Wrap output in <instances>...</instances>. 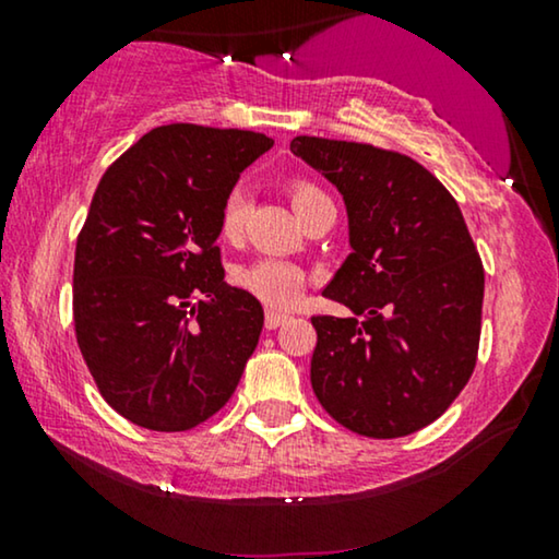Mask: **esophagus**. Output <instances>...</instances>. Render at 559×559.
<instances>
[{"label": "esophagus", "instance_id": "esophagus-1", "mask_svg": "<svg viewBox=\"0 0 559 559\" xmlns=\"http://www.w3.org/2000/svg\"><path fill=\"white\" fill-rule=\"evenodd\" d=\"M287 318H289L287 312H280V310H272L270 308V310H266V316H264V325L270 328V331H274V328H280Z\"/></svg>", "mask_w": 559, "mask_h": 559}]
</instances>
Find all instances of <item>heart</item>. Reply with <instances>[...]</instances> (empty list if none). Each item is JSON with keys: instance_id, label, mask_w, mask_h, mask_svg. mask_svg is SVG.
Returning a JSON list of instances; mask_svg holds the SVG:
<instances>
[{"instance_id": "1", "label": "heart", "mask_w": 559, "mask_h": 559, "mask_svg": "<svg viewBox=\"0 0 559 559\" xmlns=\"http://www.w3.org/2000/svg\"><path fill=\"white\" fill-rule=\"evenodd\" d=\"M318 188L308 186V182H295L289 186V198H293L295 213L302 211L305 205L320 198ZM251 205V193L247 186H234L224 198V205H221L218 216V228L224 239H236L241 234L243 221L249 216ZM236 280L243 289H249L251 295L259 297V300L272 305V308H289L300 300L305 285H308V274H305L300 266L293 262H285V259L264 257L257 259L247 266H241L236 272Z\"/></svg>"}]
</instances>
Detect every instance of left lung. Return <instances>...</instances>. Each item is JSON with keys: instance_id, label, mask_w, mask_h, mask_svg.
Returning <instances> with one entry per match:
<instances>
[{"instance_id": "8db88e82", "label": "left lung", "mask_w": 559, "mask_h": 559, "mask_svg": "<svg viewBox=\"0 0 559 559\" xmlns=\"http://www.w3.org/2000/svg\"><path fill=\"white\" fill-rule=\"evenodd\" d=\"M289 150L343 195L350 254L323 295L364 318H312V392L366 438L423 430L476 366L484 266L463 213L400 152L320 136H295Z\"/></svg>"}]
</instances>
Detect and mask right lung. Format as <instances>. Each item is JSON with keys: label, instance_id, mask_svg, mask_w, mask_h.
Returning <instances> with one entry per match:
<instances>
[{"label": "right lung", "instance_id": "right-lung-1", "mask_svg": "<svg viewBox=\"0 0 559 559\" xmlns=\"http://www.w3.org/2000/svg\"><path fill=\"white\" fill-rule=\"evenodd\" d=\"M274 144L243 129L167 124L98 182L75 243V338L98 392L155 432L201 425L231 400L264 310L228 287L218 216Z\"/></svg>", "mask_w": 559, "mask_h": 559}]
</instances>
